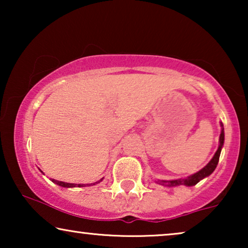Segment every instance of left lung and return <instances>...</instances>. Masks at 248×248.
<instances>
[{
	"instance_id": "8db88e82",
	"label": "left lung",
	"mask_w": 248,
	"mask_h": 248,
	"mask_svg": "<svg viewBox=\"0 0 248 248\" xmlns=\"http://www.w3.org/2000/svg\"><path fill=\"white\" fill-rule=\"evenodd\" d=\"M220 126H221V133H220V138H219V148H218V150L216 151L213 158L210 160V162L205 166V167H203L200 171L195 172V174L188 176V177H186V178L174 179V181H159V184L169 186V187H174V186H179V185L194 186L195 184H198L201 179L208 177L209 175H211L213 170L216 169L217 165H218L219 157H220V154H221V149L223 145V141H225V131H223V124L220 123Z\"/></svg>"
}]
</instances>
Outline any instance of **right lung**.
<instances>
[{
	"label": "right lung",
	"mask_w": 248,
	"mask_h": 248,
	"mask_svg": "<svg viewBox=\"0 0 248 248\" xmlns=\"http://www.w3.org/2000/svg\"><path fill=\"white\" fill-rule=\"evenodd\" d=\"M103 181V178L100 179L99 182ZM52 182L55 183V184L62 186V187H84V186L89 185V184H72V183H65V182H60V181H55V179H52ZM99 182H96V183H99ZM96 183H93V185L96 184Z\"/></svg>",
	"instance_id": "add662e5"
}]
</instances>
